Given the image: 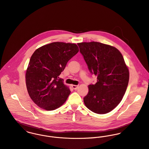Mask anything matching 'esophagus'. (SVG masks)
<instances>
[{
  "label": "esophagus",
  "instance_id": "esophagus-1",
  "mask_svg": "<svg viewBox=\"0 0 149 149\" xmlns=\"http://www.w3.org/2000/svg\"><path fill=\"white\" fill-rule=\"evenodd\" d=\"M71 86H72V88L74 90H77L78 88V86H77V85H72Z\"/></svg>",
  "mask_w": 149,
  "mask_h": 149
}]
</instances>
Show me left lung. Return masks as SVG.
I'll list each match as a JSON object with an SVG mask.
<instances>
[{
  "mask_svg": "<svg viewBox=\"0 0 149 149\" xmlns=\"http://www.w3.org/2000/svg\"><path fill=\"white\" fill-rule=\"evenodd\" d=\"M78 45L90 72L97 77V82L88 86L84 104L95 113H108L125 94L129 81L128 67L120 52L113 46L97 42Z\"/></svg>",
  "mask_w": 149,
  "mask_h": 149,
  "instance_id": "8db88e82",
  "label": "left lung"
}]
</instances>
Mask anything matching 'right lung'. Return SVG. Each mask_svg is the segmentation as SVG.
<instances>
[{"instance_id": "add662e5", "label": "right lung", "mask_w": 149, "mask_h": 149, "mask_svg": "<svg viewBox=\"0 0 149 149\" xmlns=\"http://www.w3.org/2000/svg\"><path fill=\"white\" fill-rule=\"evenodd\" d=\"M79 51L75 43L53 42L35 51L26 72L28 93L39 107L50 111L61 107L71 91L59 76Z\"/></svg>"}]
</instances>
